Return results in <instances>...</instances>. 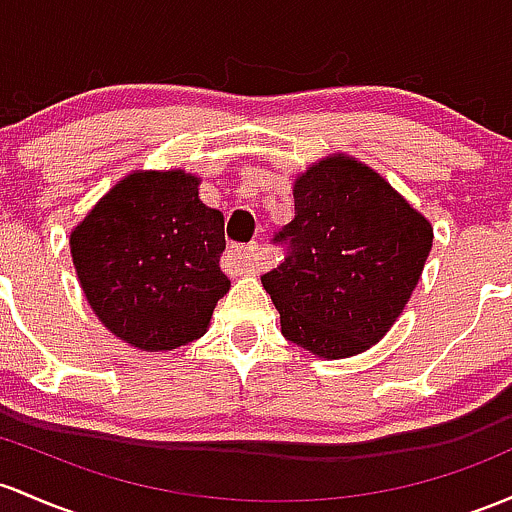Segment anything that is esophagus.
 I'll list each match as a JSON object with an SVG mask.
<instances>
[{
  "instance_id": "obj_1",
  "label": "esophagus",
  "mask_w": 512,
  "mask_h": 512,
  "mask_svg": "<svg viewBox=\"0 0 512 512\" xmlns=\"http://www.w3.org/2000/svg\"><path fill=\"white\" fill-rule=\"evenodd\" d=\"M228 265L240 272H255L257 269V245H230L226 252Z\"/></svg>"
}]
</instances>
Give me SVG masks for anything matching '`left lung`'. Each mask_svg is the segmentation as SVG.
<instances>
[{"label":"left lung","instance_id":"8db88e82","mask_svg":"<svg viewBox=\"0 0 512 512\" xmlns=\"http://www.w3.org/2000/svg\"><path fill=\"white\" fill-rule=\"evenodd\" d=\"M294 221L272 243L286 257L262 286L286 340L342 359L401 316L432 247L430 223L355 157H325L294 184Z\"/></svg>","mask_w":512,"mask_h":512}]
</instances>
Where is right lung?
Masks as SVG:
<instances>
[{"label": "right lung", "instance_id": "add662e5", "mask_svg": "<svg viewBox=\"0 0 512 512\" xmlns=\"http://www.w3.org/2000/svg\"><path fill=\"white\" fill-rule=\"evenodd\" d=\"M70 250L101 323L145 352L201 338L230 286L223 213L182 170L128 174L72 230Z\"/></svg>", "mask_w": 512, "mask_h": 512}]
</instances>
